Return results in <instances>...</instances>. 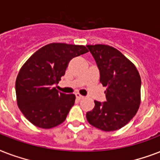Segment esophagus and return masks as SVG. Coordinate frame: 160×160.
I'll return each instance as SVG.
<instances>
[{"instance_id": "obj_1", "label": "esophagus", "mask_w": 160, "mask_h": 160, "mask_svg": "<svg viewBox=\"0 0 160 160\" xmlns=\"http://www.w3.org/2000/svg\"><path fill=\"white\" fill-rule=\"evenodd\" d=\"M75 96H76V99H77V100H82L83 98H84V96H83V95H80V94H75Z\"/></svg>"}]
</instances>
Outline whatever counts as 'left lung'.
Returning a JSON list of instances; mask_svg holds the SVG:
<instances>
[{
  "mask_svg": "<svg viewBox=\"0 0 160 160\" xmlns=\"http://www.w3.org/2000/svg\"><path fill=\"white\" fill-rule=\"evenodd\" d=\"M86 46L100 70V82L107 87L106 101L95 100V108L86 113V119L104 131L121 129L139 109L141 89L139 72L130 60L112 46Z\"/></svg>",
  "mask_w": 160,
  "mask_h": 160,
  "instance_id": "1",
  "label": "left lung"
}]
</instances>
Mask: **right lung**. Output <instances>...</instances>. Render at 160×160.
<instances>
[{"mask_svg": "<svg viewBox=\"0 0 160 160\" xmlns=\"http://www.w3.org/2000/svg\"><path fill=\"white\" fill-rule=\"evenodd\" d=\"M88 52L84 46L51 43L35 52L19 71L16 93L19 109L31 124L51 129L65 121L75 95L58 91L70 60Z\"/></svg>", "mask_w": 160, "mask_h": 160, "instance_id": "add662e5", "label": "right lung"}]
</instances>
